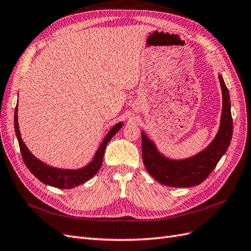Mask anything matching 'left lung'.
<instances>
[{
    "label": "left lung",
    "instance_id": "obj_1",
    "mask_svg": "<svg viewBox=\"0 0 251 251\" xmlns=\"http://www.w3.org/2000/svg\"><path fill=\"white\" fill-rule=\"evenodd\" d=\"M222 91V114L219 130L214 140L197 154L172 159L160 153L155 143L142 131V152L145 168L158 182L173 188L195 187L204 181L227 150L232 136L230 98L223 77L219 74Z\"/></svg>",
    "mask_w": 251,
    "mask_h": 251
}]
</instances>
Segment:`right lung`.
I'll return each mask as SVG.
<instances>
[{
	"instance_id": "right-lung-1",
	"label": "right lung",
	"mask_w": 251,
	"mask_h": 251,
	"mask_svg": "<svg viewBox=\"0 0 251 251\" xmlns=\"http://www.w3.org/2000/svg\"><path fill=\"white\" fill-rule=\"evenodd\" d=\"M123 126V122L117 123L114 127H112L106 136L104 137L102 141L99 149L97 150L96 154L90 164H87L85 167L81 169H60V168H54L49 165L43 163L42 160L36 158L30 150L27 148L25 143L23 142L20 127L18 122V105L14 110V129L15 134H17L20 149L22 153V157L24 159V163L27 166V168L30 170V172L33 174L38 180L44 182L45 184L50 185V187H54L57 189H72L78 187V185L86 182L90 180L92 177L97 174L99 171V169L102 166L103 163V156L105 149L108 142L112 139L121 128Z\"/></svg>"
}]
</instances>
